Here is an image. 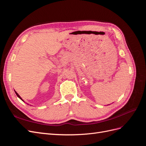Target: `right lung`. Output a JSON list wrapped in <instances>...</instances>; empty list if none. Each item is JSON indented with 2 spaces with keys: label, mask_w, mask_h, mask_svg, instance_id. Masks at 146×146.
Listing matches in <instances>:
<instances>
[{
  "label": "right lung",
  "mask_w": 146,
  "mask_h": 146,
  "mask_svg": "<svg viewBox=\"0 0 146 146\" xmlns=\"http://www.w3.org/2000/svg\"><path fill=\"white\" fill-rule=\"evenodd\" d=\"M15 93H16V95H17V97H18V98H19V99H21V100H23V99H22V98H21V97H20V96H19V94H17V92H16V91H15Z\"/></svg>",
  "instance_id": "add662e5"
}]
</instances>
